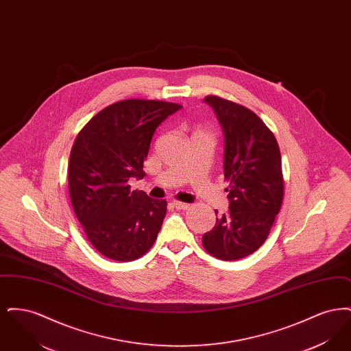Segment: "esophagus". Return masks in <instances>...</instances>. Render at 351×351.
Listing matches in <instances>:
<instances>
[{
	"mask_svg": "<svg viewBox=\"0 0 351 351\" xmlns=\"http://www.w3.org/2000/svg\"><path fill=\"white\" fill-rule=\"evenodd\" d=\"M172 205H173L176 209H182V210H185V209H188V208H189V205H188V204H185V202H180V201H173V202H172Z\"/></svg>",
	"mask_w": 351,
	"mask_h": 351,
	"instance_id": "obj_1",
	"label": "esophagus"
}]
</instances>
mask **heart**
I'll use <instances>...</instances> for the list:
<instances>
[{"label": "heart", "mask_w": 351, "mask_h": 351, "mask_svg": "<svg viewBox=\"0 0 351 351\" xmlns=\"http://www.w3.org/2000/svg\"><path fill=\"white\" fill-rule=\"evenodd\" d=\"M196 133H201V132H196Z\"/></svg>", "instance_id": "heart-1"}]
</instances>
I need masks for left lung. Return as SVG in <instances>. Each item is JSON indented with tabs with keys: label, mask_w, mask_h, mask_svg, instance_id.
I'll return each mask as SVG.
<instances>
[{
	"label": "left lung",
	"mask_w": 351,
	"mask_h": 351,
	"mask_svg": "<svg viewBox=\"0 0 351 351\" xmlns=\"http://www.w3.org/2000/svg\"><path fill=\"white\" fill-rule=\"evenodd\" d=\"M205 101L225 134L223 176L230 204L202 235V246L217 259L237 261L265 243L282 208V156L275 135L252 110L213 95Z\"/></svg>",
	"instance_id": "left-lung-1"
}]
</instances>
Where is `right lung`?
I'll return each mask as SVG.
<instances>
[{
  "instance_id": "right-lung-1",
  "label": "right lung",
  "mask_w": 351,
  "mask_h": 351,
  "mask_svg": "<svg viewBox=\"0 0 351 351\" xmlns=\"http://www.w3.org/2000/svg\"><path fill=\"white\" fill-rule=\"evenodd\" d=\"M182 105L129 99L99 112L77 134L68 163L73 212L101 255L132 262L150 250L167 212V201L130 191L143 179V162L155 129Z\"/></svg>"
}]
</instances>
